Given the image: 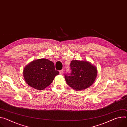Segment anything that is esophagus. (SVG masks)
Listing matches in <instances>:
<instances>
[{"label":"esophagus","instance_id":"esophagus-1","mask_svg":"<svg viewBox=\"0 0 127 127\" xmlns=\"http://www.w3.org/2000/svg\"><path fill=\"white\" fill-rule=\"evenodd\" d=\"M63 71H64V70H60V71H59L60 74L61 75H62V74H63Z\"/></svg>","mask_w":127,"mask_h":127}]
</instances>
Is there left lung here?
Here are the masks:
<instances>
[{"label":"left lung","instance_id":"left-lung-1","mask_svg":"<svg viewBox=\"0 0 127 127\" xmlns=\"http://www.w3.org/2000/svg\"><path fill=\"white\" fill-rule=\"evenodd\" d=\"M71 73L65 74L67 85L75 91L84 90L94 83L97 75L96 66L86 60H72L70 65Z\"/></svg>","mask_w":127,"mask_h":127}]
</instances>
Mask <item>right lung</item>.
Masks as SVG:
<instances>
[{
    "mask_svg": "<svg viewBox=\"0 0 127 127\" xmlns=\"http://www.w3.org/2000/svg\"><path fill=\"white\" fill-rule=\"evenodd\" d=\"M59 74V71L55 70L54 63L44 58L31 61L23 70L26 83L36 90L45 89Z\"/></svg>",
    "mask_w": 127,
    "mask_h": 127,
    "instance_id": "1",
    "label": "right lung"
}]
</instances>
